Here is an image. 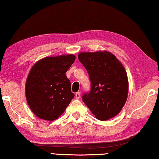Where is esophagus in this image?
Here are the masks:
<instances>
[{"instance_id":"1","label":"esophagus","mask_w":159,"mask_h":159,"mask_svg":"<svg viewBox=\"0 0 159 159\" xmlns=\"http://www.w3.org/2000/svg\"><path fill=\"white\" fill-rule=\"evenodd\" d=\"M75 96H76V98L77 99L80 98V92H77L76 94H75Z\"/></svg>"}]
</instances>
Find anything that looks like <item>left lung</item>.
<instances>
[{
  "label": "left lung",
  "instance_id": "8db88e82",
  "mask_svg": "<svg viewBox=\"0 0 159 159\" xmlns=\"http://www.w3.org/2000/svg\"><path fill=\"white\" fill-rule=\"evenodd\" d=\"M78 57L91 82L83 101L98 119L114 117L125 104L128 93L127 74L121 62L107 51L80 52Z\"/></svg>",
  "mask_w": 159,
  "mask_h": 159
}]
</instances>
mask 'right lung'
<instances>
[{"instance_id":"right-lung-1","label":"right lung","mask_w":159,"mask_h":159,"mask_svg":"<svg viewBox=\"0 0 159 159\" xmlns=\"http://www.w3.org/2000/svg\"><path fill=\"white\" fill-rule=\"evenodd\" d=\"M75 59L74 55L45 57L31 68L26 81V98L31 110L39 118L57 119L74 98L66 72Z\"/></svg>"}]
</instances>
